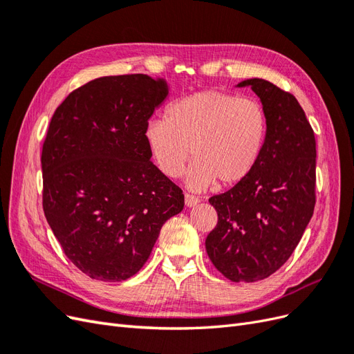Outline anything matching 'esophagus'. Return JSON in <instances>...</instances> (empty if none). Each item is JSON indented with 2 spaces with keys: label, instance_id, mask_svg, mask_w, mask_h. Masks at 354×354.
<instances>
[{
  "label": "esophagus",
  "instance_id": "34e87169",
  "mask_svg": "<svg viewBox=\"0 0 354 354\" xmlns=\"http://www.w3.org/2000/svg\"><path fill=\"white\" fill-rule=\"evenodd\" d=\"M185 203H186L187 208H192V207L198 205L199 199L196 196H194V195H185Z\"/></svg>",
  "mask_w": 354,
  "mask_h": 354
}]
</instances>
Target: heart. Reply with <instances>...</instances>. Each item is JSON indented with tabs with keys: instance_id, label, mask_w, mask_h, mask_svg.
Instances as JSON below:
<instances>
[{
	"instance_id": "1",
	"label": "heart",
	"mask_w": 354,
	"mask_h": 354,
	"mask_svg": "<svg viewBox=\"0 0 354 354\" xmlns=\"http://www.w3.org/2000/svg\"><path fill=\"white\" fill-rule=\"evenodd\" d=\"M267 115L260 102L218 90H203L171 103L167 120L145 127V140L158 169L178 177L196 159L186 185L203 190L216 183L236 185L261 156Z\"/></svg>"
}]
</instances>
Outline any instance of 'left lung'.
Listing matches in <instances>:
<instances>
[{"label":"left lung","instance_id":"1","mask_svg":"<svg viewBox=\"0 0 354 354\" xmlns=\"http://www.w3.org/2000/svg\"><path fill=\"white\" fill-rule=\"evenodd\" d=\"M267 115L261 156L250 176L209 198L217 226L207 236V254L232 282L266 279L286 263L313 216L316 140L306 113L291 93L251 78Z\"/></svg>","mask_w":354,"mask_h":354}]
</instances>
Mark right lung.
Masks as SVG:
<instances>
[{"mask_svg":"<svg viewBox=\"0 0 354 354\" xmlns=\"http://www.w3.org/2000/svg\"><path fill=\"white\" fill-rule=\"evenodd\" d=\"M149 75L102 77L72 91L42 146V208L63 252L91 279L121 282L147 261L185 195L151 160L145 127L168 95Z\"/></svg>","mask_w":354,"mask_h":354,"instance_id":"add662e5","label":"right lung"}]
</instances>
